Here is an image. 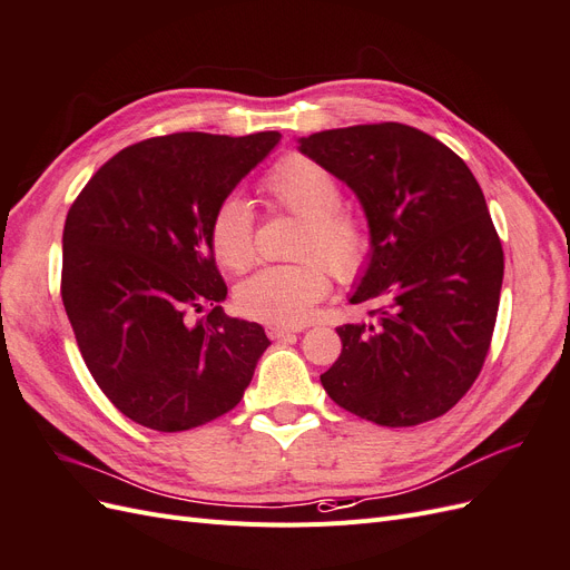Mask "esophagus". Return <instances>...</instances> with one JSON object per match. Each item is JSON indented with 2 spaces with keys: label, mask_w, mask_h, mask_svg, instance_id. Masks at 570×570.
Returning <instances> with one entry per match:
<instances>
[{
  "label": "esophagus",
  "mask_w": 570,
  "mask_h": 570,
  "mask_svg": "<svg viewBox=\"0 0 570 570\" xmlns=\"http://www.w3.org/2000/svg\"><path fill=\"white\" fill-rule=\"evenodd\" d=\"M302 327H289V325H266V335L271 337V340H283V337H287V335H292V333H299Z\"/></svg>",
  "instance_id": "esophagus-1"
}]
</instances>
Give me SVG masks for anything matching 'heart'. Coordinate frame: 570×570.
Listing matches in <instances>:
<instances>
[{
    "label": "heart",
    "instance_id": "heart-1",
    "mask_svg": "<svg viewBox=\"0 0 570 570\" xmlns=\"http://www.w3.org/2000/svg\"><path fill=\"white\" fill-rule=\"evenodd\" d=\"M273 206L304 218L295 256L299 264L262 268L237 287V308L247 318L271 325H299L331 289L327 268L342 283L356 281L373 258L366 220L342 209V185L323 164L287 154L262 180ZM209 245L216 262L233 273L254 264V218L243 197H226L214 212Z\"/></svg>",
    "mask_w": 570,
    "mask_h": 570
}]
</instances>
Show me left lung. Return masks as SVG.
I'll return each mask as SVG.
<instances>
[{
    "mask_svg": "<svg viewBox=\"0 0 570 570\" xmlns=\"http://www.w3.org/2000/svg\"><path fill=\"white\" fill-rule=\"evenodd\" d=\"M299 151L364 206L373 258L352 304L371 323L337 327L342 354L321 375L358 419L409 428L471 390L492 342L504 252L471 168L428 132L371 124L314 132Z\"/></svg>",
    "mask_w": 570,
    "mask_h": 570,
    "instance_id": "8db88e82",
    "label": "left lung"
}]
</instances>
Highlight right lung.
Masks as SVG:
<instances>
[{
  "mask_svg": "<svg viewBox=\"0 0 570 570\" xmlns=\"http://www.w3.org/2000/svg\"><path fill=\"white\" fill-rule=\"evenodd\" d=\"M278 140L275 130L149 137L101 166L68 209L66 316L95 383L130 421L180 433L243 400L271 342L218 306L228 287L209 228Z\"/></svg>",
  "mask_w": 570,
  "mask_h": 570,
  "instance_id": "add662e5",
  "label": "right lung"
}]
</instances>
